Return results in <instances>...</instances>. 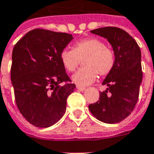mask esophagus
<instances>
[{
  "label": "esophagus",
  "instance_id": "obj_1",
  "mask_svg": "<svg viewBox=\"0 0 154 154\" xmlns=\"http://www.w3.org/2000/svg\"><path fill=\"white\" fill-rule=\"evenodd\" d=\"M77 88L79 91H83L85 90V89H86V87H82V86H77Z\"/></svg>",
  "mask_w": 154,
  "mask_h": 154
}]
</instances>
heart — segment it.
<instances>
[{
  "instance_id": "b5f03b06",
  "label": "heart",
  "mask_w": 154,
  "mask_h": 154,
  "mask_svg": "<svg viewBox=\"0 0 154 154\" xmlns=\"http://www.w3.org/2000/svg\"><path fill=\"white\" fill-rule=\"evenodd\" d=\"M83 61V68L77 71L72 79L78 85H89L97 78V74L105 77L113 70L116 63L114 51L107 48L105 42L97 38H88L77 41L72 49H64L60 60L64 68L74 72Z\"/></svg>"
}]
</instances>
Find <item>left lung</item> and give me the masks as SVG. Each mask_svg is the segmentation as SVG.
Returning a JSON list of instances; mask_svg holds the SVG:
<instances>
[{
  "label": "left lung",
  "instance_id": "8db88e82",
  "mask_svg": "<svg viewBox=\"0 0 154 154\" xmlns=\"http://www.w3.org/2000/svg\"><path fill=\"white\" fill-rule=\"evenodd\" d=\"M91 32L106 38L111 44L116 63L102 82L108 88L100 92L98 101L88 107L101 122L116 124L131 114L138 101L143 78L141 51L136 41L124 29L104 27Z\"/></svg>",
  "mask_w": 154,
  "mask_h": 154
}]
</instances>
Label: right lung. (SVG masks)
I'll list each match as a JSON object with an SVG mask.
<instances>
[{
  "instance_id": "right-lung-1",
  "label": "right lung",
  "mask_w": 154,
  "mask_h": 154,
  "mask_svg": "<svg viewBox=\"0 0 154 154\" xmlns=\"http://www.w3.org/2000/svg\"><path fill=\"white\" fill-rule=\"evenodd\" d=\"M72 38L67 33L35 29L13 48L11 78L15 102L22 116L36 127L56 124L76 88L60 60L62 51Z\"/></svg>"
}]
</instances>
